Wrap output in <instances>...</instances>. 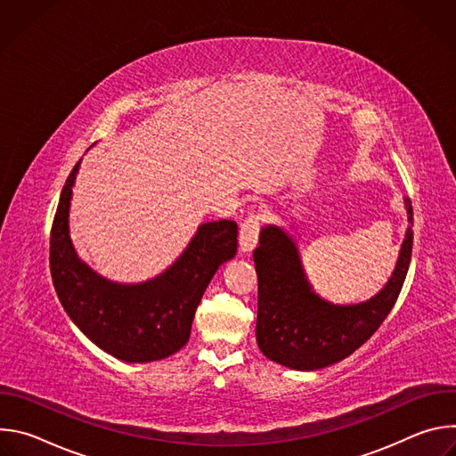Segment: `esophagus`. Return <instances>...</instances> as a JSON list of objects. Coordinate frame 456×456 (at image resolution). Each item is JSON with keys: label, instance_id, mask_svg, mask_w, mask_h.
Returning <instances> with one entry per match:
<instances>
[{"label": "esophagus", "instance_id": "34e87169", "mask_svg": "<svg viewBox=\"0 0 456 456\" xmlns=\"http://www.w3.org/2000/svg\"><path fill=\"white\" fill-rule=\"evenodd\" d=\"M262 222H264V215L252 213L241 224V227H240V248L243 252H248L257 245L259 231H262Z\"/></svg>", "mask_w": 456, "mask_h": 456}]
</instances>
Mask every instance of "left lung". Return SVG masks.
I'll return each instance as SVG.
<instances>
[{"instance_id":"1","label":"left lung","mask_w":456,"mask_h":456,"mask_svg":"<svg viewBox=\"0 0 456 456\" xmlns=\"http://www.w3.org/2000/svg\"><path fill=\"white\" fill-rule=\"evenodd\" d=\"M410 227L392 278L371 299L334 305L319 297L303 271L292 238L278 225L259 232L252 257L257 274L256 341L271 361L292 370H319L364 345L394 308L404 285L413 247V208L404 199Z\"/></svg>"}]
</instances>
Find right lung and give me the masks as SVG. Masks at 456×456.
I'll use <instances>...</instances> for the list:
<instances>
[{
  "label": "right lung",
  "mask_w": 456,
  "mask_h": 456,
  "mask_svg": "<svg viewBox=\"0 0 456 456\" xmlns=\"http://www.w3.org/2000/svg\"><path fill=\"white\" fill-rule=\"evenodd\" d=\"M79 164L62 187L50 232V273L57 297L79 330L110 355L126 362L166 359L189 341L194 312L209 281L234 257L238 225L232 220L202 224L160 276L137 285L113 283L81 262L69 234Z\"/></svg>",
  "instance_id": "right-lung-1"
}]
</instances>
